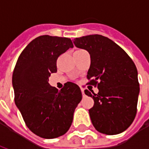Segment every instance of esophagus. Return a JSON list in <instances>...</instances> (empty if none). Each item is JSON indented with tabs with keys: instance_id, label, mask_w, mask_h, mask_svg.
Here are the masks:
<instances>
[{
	"instance_id": "esophagus-1",
	"label": "esophagus",
	"mask_w": 149,
	"mask_h": 149,
	"mask_svg": "<svg viewBox=\"0 0 149 149\" xmlns=\"http://www.w3.org/2000/svg\"><path fill=\"white\" fill-rule=\"evenodd\" d=\"M82 95H83V96H85V94H84V90H82Z\"/></svg>"
}]
</instances>
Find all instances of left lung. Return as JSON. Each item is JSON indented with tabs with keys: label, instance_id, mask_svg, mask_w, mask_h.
Instances as JSON below:
<instances>
[{
	"label": "left lung",
	"instance_id": "left-lung-1",
	"mask_svg": "<svg viewBox=\"0 0 149 149\" xmlns=\"http://www.w3.org/2000/svg\"><path fill=\"white\" fill-rule=\"evenodd\" d=\"M77 48L88 52L90 68L87 77L97 84L98 93L84 90L94 100L88 110L94 128L106 135L125 131L136 114L140 85L134 62L123 49L108 37L98 34L72 40Z\"/></svg>",
	"mask_w": 149,
	"mask_h": 149
}]
</instances>
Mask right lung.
Instances as JSON below:
<instances>
[{"label": "right lung", "instance_id": "add662e5", "mask_svg": "<svg viewBox=\"0 0 149 149\" xmlns=\"http://www.w3.org/2000/svg\"><path fill=\"white\" fill-rule=\"evenodd\" d=\"M71 39L44 35L22 51L13 73L15 104L34 134L53 139L66 133L82 99L80 87L67 82L61 90L49 84L56 72V60L72 48Z\"/></svg>", "mask_w": 149, "mask_h": 149}]
</instances>
